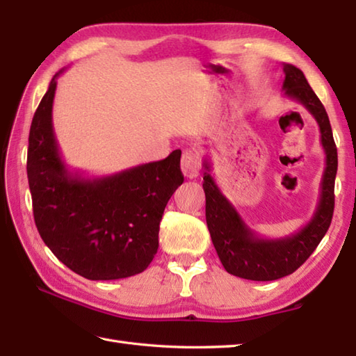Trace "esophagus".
<instances>
[{
    "label": "esophagus",
    "instance_id": "obj_1",
    "mask_svg": "<svg viewBox=\"0 0 356 356\" xmlns=\"http://www.w3.org/2000/svg\"><path fill=\"white\" fill-rule=\"evenodd\" d=\"M180 168H182L185 177H197V174L200 171V157L197 154V151L186 149L182 154V159H180Z\"/></svg>",
    "mask_w": 356,
    "mask_h": 356
}]
</instances>
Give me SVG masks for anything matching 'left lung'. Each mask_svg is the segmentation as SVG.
<instances>
[{
  "mask_svg": "<svg viewBox=\"0 0 356 356\" xmlns=\"http://www.w3.org/2000/svg\"><path fill=\"white\" fill-rule=\"evenodd\" d=\"M283 92L287 97L305 105L320 127L321 145L326 154V168L320 185V199L315 213L300 231L282 238H263L257 236L240 217L232 203L218 190L208 159L203 161V191L207 195V225L211 240L223 268L229 274L270 282L297 270L318 246L327 232L335 207V177L338 168L337 145L326 108L314 93L307 79L297 67L283 64Z\"/></svg>",
  "mask_w": 356,
  "mask_h": 356,
  "instance_id": "1",
  "label": "left lung"
}]
</instances>
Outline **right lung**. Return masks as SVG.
<instances>
[{"instance_id": "add662e5", "label": "right lung", "mask_w": 356, "mask_h": 356, "mask_svg": "<svg viewBox=\"0 0 356 356\" xmlns=\"http://www.w3.org/2000/svg\"><path fill=\"white\" fill-rule=\"evenodd\" d=\"M51 78L30 125L27 177L38 232L67 268L88 280L127 278L148 268L159 248V225L184 184L180 154L111 176L84 177L63 161L53 131Z\"/></svg>"}]
</instances>
